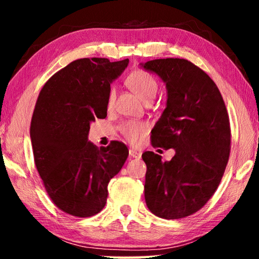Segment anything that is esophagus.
Wrapping results in <instances>:
<instances>
[{
    "label": "esophagus",
    "mask_w": 259,
    "mask_h": 259,
    "mask_svg": "<svg viewBox=\"0 0 259 259\" xmlns=\"http://www.w3.org/2000/svg\"><path fill=\"white\" fill-rule=\"evenodd\" d=\"M129 155H130V157H134V159H140V156H142V153L134 150V148H130Z\"/></svg>",
    "instance_id": "esophagus-1"
}]
</instances>
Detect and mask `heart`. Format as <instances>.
Masks as SVG:
<instances>
[{
  "label": "heart",
  "instance_id": "heart-1",
  "mask_svg": "<svg viewBox=\"0 0 259 259\" xmlns=\"http://www.w3.org/2000/svg\"><path fill=\"white\" fill-rule=\"evenodd\" d=\"M125 82L126 85L145 104H150L155 98L159 90V85L154 76H152L144 69H135L129 74ZM114 102H115V91L112 90L108 96V107H112ZM120 130L130 143H137L145 135L147 126L139 121H126L121 124Z\"/></svg>",
  "mask_w": 259,
  "mask_h": 259
}]
</instances>
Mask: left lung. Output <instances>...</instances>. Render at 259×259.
<instances>
[{
	"label": "left lung",
	"instance_id": "8db88e82",
	"mask_svg": "<svg viewBox=\"0 0 259 259\" xmlns=\"http://www.w3.org/2000/svg\"><path fill=\"white\" fill-rule=\"evenodd\" d=\"M165 82L166 107L154 129L152 146L175 148L170 161L154 152L146 163L145 201L157 217L178 219L203 207L216 192L229 162L231 126L224 100L207 73L179 58L143 65Z\"/></svg>",
	"mask_w": 259,
	"mask_h": 259
}]
</instances>
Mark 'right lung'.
Listing matches in <instances>:
<instances>
[{"label": "right lung", "instance_id": "right-lung-1", "mask_svg": "<svg viewBox=\"0 0 259 259\" xmlns=\"http://www.w3.org/2000/svg\"><path fill=\"white\" fill-rule=\"evenodd\" d=\"M129 59L82 58L55 73L40 91L30 122L34 162L46 191L64 212L91 217L107 201V185L123 166V143L88 142L90 123L107 116L111 82Z\"/></svg>", "mask_w": 259, "mask_h": 259}]
</instances>
